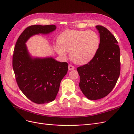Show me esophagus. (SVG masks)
Listing matches in <instances>:
<instances>
[{"label":"esophagus","mask_w":134,"mask_h":134,"mask_svg":"<svg viewBox=\"0 0 134 134\" xmlns=\"http://www.w3.org/2000/svg\"><path fill=\"white\" fill-rule=\"evenodd\" d=\"M68 69L69 70H74V66H72V65H71V64H69V66H68Z\"/></svg>","instance_id":"obj_1"}]
</instances>
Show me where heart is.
Instances as JSON below:
<instances>
[{
	"mask_svg": "<svg viewBox=\"0 0 134 134\" xmlns=\"http://www.w3.org/2000/svg\"><path fill=\"white\" fill-rule=\"evenodd\" d=\"M99 43V36L94 31L68 30L59 35L58 44L54 49L62 57H65L66 52H70L72 62L83 65L94 57Z\"/></svg>",
	"mask_w": 134,
	"mask_h": 134,
	"instance_id": "heart-1",
	"label": "heart"
}]
</instances>
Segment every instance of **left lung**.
Wrapping results in <instances>:
<instances>
[{
	"mask_svg": "<svg viewBox=\"0 0 134 134\" xmlns=\"http://www.w3.org/2000/svg\"><path fill=\"white\" fill-rule=\"evenodd\" d=\"M100 37L98 50L87 64L77 68L79 87L90 100L107 96L114 88L120 73V51L118 42L106 28L96 26Z\"/></svg>",
	"mask_w": 134,
	"mask_h": 134,
	"instance_id": "8db88e82",
	"label": "left lung"
}]
</instances>
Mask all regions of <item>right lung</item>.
Masks as SVG:
<instances>
[{"instance_id":"add662e5","label":"right lung","mask_w":134,"mask_h":134,"mask_svg":"<svg viewBox=\"0 0 134 134\" xmlns=\"http://www.w3.org/2000/svg\"><path fill=\"white\" fill-rule=\"evenodd\" d=\"M56 29L55 25L28 27L14 47L13 68L18 86L28 99L37 104L47 103L55 99L61 81L68 72V64L52 57H32L26 43L32 36L49 34Z\"/></svg>"}]
</instances>
